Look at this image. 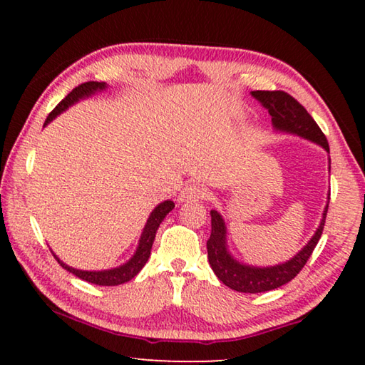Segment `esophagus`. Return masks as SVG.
<instances>
[{"instance_id": "1", "label": "esophagus", "mask_w": 365, "mask_h": 365, "mask_svg": "<svg viewBox=\"0 0 365 365\" xmlns=\"http://www.w3.org/2000/svg\"><path fill=\"white\" fill-rule=\"evenodd\" d=\"M206 190L201 187V185L196 183H190L185 187L180 195H178V201L180 202H188V201H200L202 197H206Z\"/></svg>"}]
</instances>
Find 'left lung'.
Segmentation results:
<instances>
[{
	"label": "left lung",
	"instance_id": "obj_1",
	"mask_svg": "<svg viewBox=\"0 0 365 365\" xmlns=\"http://www.w3.org/2000/svg\"><path fill=\"white\" fill-rule=\"evenodd\" d=\"M251 96L257 100L262 106L269 110L272 115V125L274 130L296 135L304 140L312 141L322 146L327 153H330L329 141L320 130L316 120L311 114L301 106V104L289 96L285 91H251ZM330 200V197H329ZM327 211L329 205L325 206L322 219L317 230L314 232L312 238L302 246L301 251L289 259L287 262L269 265V267H257L237 261L228 251L227 245V225L225 220L217 211H211V237L207 240V259L209 264L217 275V279L235 292L242 293H264L275 289L285 283L292 282L299 270L304 267L307 259L311 257L314 248H316L320 235H322Z\"/></svg>",
	"mask_w": 365,
	"mask_h": 365
}]
</instances>
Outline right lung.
<instances>
[{
	"instance_id": "obj_1",
	"label": "right lung",
	"mask_w": 365,
	"mask_h": 365,
	"mask_svg": "<svg viewBox=\"0 0 365 365\" xmlns=\"http://www.w3.org/2000/svg\"><path fill=\"white\" fill-rule=\"evenodd\" d=\"M106 88H108L106 82H85L82 85L76 86V88H73L71 93L67 95L64 100L51 110V113H49V115L45 120V127L49 122L56 119L61 113H64L66 109H69L80 100H86V98L93 96L95 93H98V91H103ZM174 207H175L174 201L168 200V201L159 202V205L153 209L150 217H148V220H146L143 232H141L137 251L133 252V256L128 259L125 264L119 265V267L106 269V270H80V269H73V267H71V265L64 264L56 255H54L53 251L51 252H53V256L56 257V261L63 265L67 272H71V274L78 277V279H82L88 283H93V285H100V287L122 285V283L132 280L133 277L145 267V264L148 262V259H150V256H151L153 242H154V237H156V232L160 225V222L165 219V215H168Z\"/></svg>"
}]
</instances>
